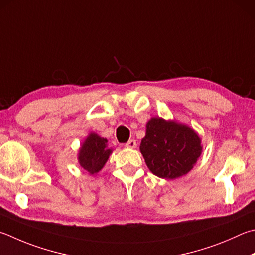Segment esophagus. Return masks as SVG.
Returning <instances> with one entry per match:
<instances>
[{
	"mask_svg": "<svg viewBox=\"0 0 255 255\" xmlns=\"http://www.w3.org/2000/svg\"><path fill=\"white\" fill-rule=\"evenodd\" d=\"M125 146H126L127 148H131V149H133V148L137 147V142L135 139H130Z\"/></svg>",
	"mask_w": 255,
	"mask_h": 255,
	"instance_id": "1",
	"label": "esophagus"
}]
</instances>
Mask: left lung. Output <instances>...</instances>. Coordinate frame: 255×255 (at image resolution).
<instances>
[{"label":"left lung","instance_id":"left-lung-1","mask_svg":"<svg viewBox=\"0 0 255 255\" xmlns=\"http://www.w3.org/2000/svg\"><path fill=\"white\" fill-rule=\"evenodd\" d=\"M140 152L150 172L160 178L186 175L202 154V139L187 125L152 117L146 124Z\"/></svg>","mask_w":255,"mask_h":255}]
</instances>
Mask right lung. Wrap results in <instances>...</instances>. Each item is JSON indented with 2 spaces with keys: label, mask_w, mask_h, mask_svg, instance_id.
<instances>
[{
  "label": "right lung",
  "mask_w": 255,
  "mask_h": 255,
  "mask_svg": "<svg viewBox=\"0 0 255 255\" xmlns=\"http://www.w3.org/2000/svg\"><path fill=\"white\" fill-rule=\"evenodd\" d=\"M108 140L98 133L90 132L79 148L78 161L90 175H96L104 168L113 149L107 145Z\"/></svg>",
  "instance_id": "obj_1"
}]
</instances>
